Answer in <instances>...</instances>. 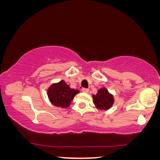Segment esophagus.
<instances>
[{
	"mask_svg": "<svg viewBox=\"0 0 160 160\" xmlns=\"http://www.w3.org/2000/svg\"><path fill=\"white\" fill-rule=\"evenodd\" d=\"M82 91H83V93H88L89 89H86V88H83V89H82Z\"/></svg>",
	"mask_w": 160,
	"mask_h": 160,
	"instance_id": "1",
	"label": "esophagus"
}]
</instances>
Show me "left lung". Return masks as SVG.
<instances>
[{
  "label": "left lung",
  "mask_w": 160,
  "mask_h": 160,
  "mask_svg": "<svg viewBox=\"0 0 160 160\" xmlns=\"http://www.w3.org/2000/svg\"><path fill=\"white\" fill-rule=\"evenodd\" d=\"M93 103L99 109L108 110L113 103V98L105 88H102L98 91V93L93 95Z\"/></svg>",
  "instance_id": "obj_1"
}]
</instances>
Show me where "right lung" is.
Instances as JSON below:
<instances>
[{"mask_svg": "<svg viewBox=\"0 0 160 160\" xmlns=\"http://www.w3.org/2000/svg\"><path fill=\"white\" fill-rule=\"evenodd\" d=\"M79 92L77 89H71L65 81H61L59 83L51 86L48 90V96L53 105L66 108L70 105L71 101Z\"/></svg>", "mask_w": 160, "mask_h": 160, "instance_id": "obj_1", "label": "right lung"}]
</instances>
